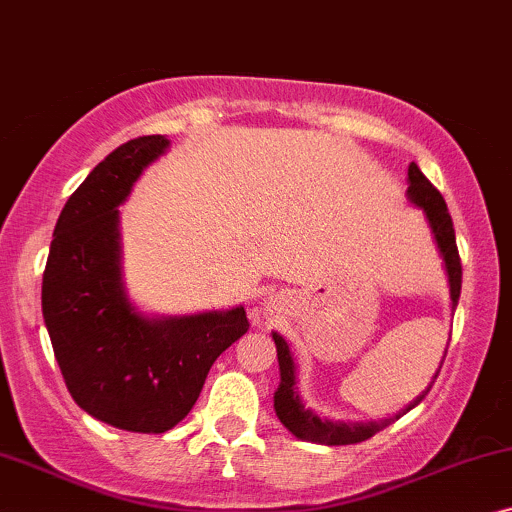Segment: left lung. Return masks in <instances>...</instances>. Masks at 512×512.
<instances>
[{
	"label": "left lung",
	"mask_w": 512,
	"mask_h": 512,
	"mask_svg": "<svg viewBox=\"0 0 512 512\" xmlns=\"http://www.w3.org/2000/svg\"><path fill=\"white\" fill-rule=\"evenodd\" d=\"M405 196L414 208L424 210L428 227H431L433 243L435 248H438V255L442 260V269H445V276H447L449 309L454 311L461 295V260H459V250H456L454 224H452V217H449L447 203L442 199L438 189L428 182V177L421 173L417 163H410V168H407ZM271 339H274L276 344L278 370H281V381H278V388L274 393L276 417L281 419V424L288 428L295 438L316 442V445H353V442H363L367 438H372L374 433L384 431L391 421L400 419L403 414L410 412L412 407H417L421 400L426 398V393L431 391L433 381L438 379V372L442 367V360H440L438 370H435L431 384L426 386V391H421L410 405H405L403 410L395 412L393 417L379 419V421H342V419L323 417V414H318L316 410H311V407L306 405V400L302 398V388H299L297 363L290 351L288 339L276 330L271 332Z\"/></svg>",
	"instance_id": "obj_1"
}]
</instances>
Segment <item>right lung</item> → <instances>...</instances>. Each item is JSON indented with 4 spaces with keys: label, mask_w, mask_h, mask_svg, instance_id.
<instances>
[{
    "label": "right lung",
    "mask_w": 512,
    "mask_h": 512,
    "mask_svg": "<svg viewBox=\"0 0 512 512\" xmlns=\"http://www.w3.org/2000/svg\"><path fill=\"white\" fill-rule=\"evenodd\" d=\"M168 147L166 135L128 140L88 173L58 217L42 283L44 323L74 403L133 433L180 424L220 353L248 332L243 304L163 316L128 292L119 206Z\"/></svg>",
    "instance_id": "1"
}]
</instances>
